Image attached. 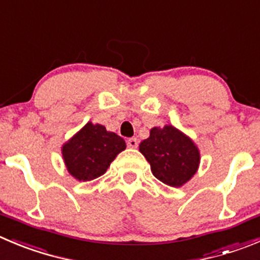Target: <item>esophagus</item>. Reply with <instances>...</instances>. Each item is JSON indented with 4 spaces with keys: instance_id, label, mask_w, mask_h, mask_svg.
Here are the masks:
<instances>
[{
    "instance_id": "34e87169",
    "label": "esophagus",
    "mask_w": 260,
    "mask_h": 260,
    "mask_svg": "<svg viewBox=\"0 0 260 260\" xmlns=\"http://www.w3.org/2000/svg\"><path fill=\"white\" fill-rule=\"evenodd\" d=\"M126 143H127L128 148H138V144H139L137 138H130V139H127V142Z\"/></svg>"
}]
</instances>
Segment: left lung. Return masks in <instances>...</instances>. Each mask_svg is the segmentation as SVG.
Wrapping results in <instances>:
<instances>
[{
    "label": "left lung",
    "mask_w": 260,
    "mask_h": 260,
    "mask_svg": "<svg viewBox=\"0 0 260 260\" xmlns=\"http://www.w3.org/2000/svg\"><path fill=\"white\" fill-rule=\"evenodd\" d=\"M139 150L149 162L154 177L172 187H181L197 174L200 152L191 138L172 125L150 128Z\"/></svg>",
    "instance_id": "1"
}]
</instances>
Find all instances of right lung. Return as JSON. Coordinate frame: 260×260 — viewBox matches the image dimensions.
Segmentation results:
<instances>
[{
	"mask_svg": "<svg viewBox=\"0 0 260 260\" xmlns=\"http://www.w3.org/2000/svg\"><path fill=\"white\" fill-rule=\"evenodd\" d=\"M126 149L125 140L107 132L101 123L86 122L61 148L69 174L78 181L102 176L118 153Z\"/></svg>",
	"mask_w": 260,
	"mask_h": 260,
	"instance_id": "add662e5",
	"label": "right lung"
}]
</instances>
